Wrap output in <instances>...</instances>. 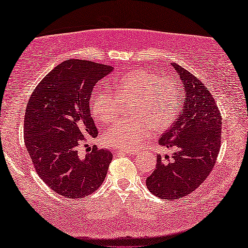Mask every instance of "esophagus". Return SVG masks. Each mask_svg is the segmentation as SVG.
<instances>
[{"label": "esophagus", "instance_id": "1", "mask_svg": "<svg viewBox=\"0 0 248 248\" xmlns=\"http://www.w3.org/2000/svg\"><path fill=\"white\" fill-rule=\"evenodd\" d=\"M120 152L121 153H124V155H138V152L137 151H135V150H120Z\"/></svg>", "mask_w": 248, "mask_h": 248}]
</instances>
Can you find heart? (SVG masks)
<instances>
[{"label":"heart","mask_w":248,"mask_h":248,"mask_svg":"<svg viewBox=\"0 0 248 248\" xmlns=\"http://www.w3.org/2000/svg\"><path fill=\"white\" fill-rule=\"evenodd\" d=\"M182 100L174 78L135 70L115 81L113 93H93L89 107L98 124H107L119 115L120 104L131 101L132 117L112 124L103 135V141L110 147L132 150L150 136L152 128L164 130L173 124L182 107Z\"/></svg>","instance_id":"obj_1"}]
</instances>
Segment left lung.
<instances>
[{"mask_svg":"<svg viewBox=\"0 0 248 248\" xmlns=\"http://www.w3.org/2000/svg\"><path fill=\"white\" fill-rule=\"evenodd\" d=\"M183 87L182 109L159 144L173 149L172 156L156 155V166L145 180L148 190L173 201L190 194L215 166L222 141V117L210 90L188 70L172 62Z\"/></svg>","mask_w":248,"mask_h":248,"instance_id":"8db88e82","label":"left lung"}]
</instances>
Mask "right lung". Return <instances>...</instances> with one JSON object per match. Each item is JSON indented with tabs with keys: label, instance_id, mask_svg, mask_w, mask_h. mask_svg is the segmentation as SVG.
<instances>
[{
	"label": "right lung",
	"instance_id": "right-lung-1",
	"mask_svg": "<svg viewBox=\"0 0 248 248\" xmlns=\"http://www.w3.org/2000/svg\"><path fill=\"white\" fill-rule=\"evenodd\" d=\"M112 69L90 61L62 62L43 78L26 106L27 152L39 178L65 198H86L107 174L111 152L95 145L81 156L78 147L98 136L89 100L93 86Z\"/></svg>",
	"mask_w": 248,
	"mask_h": 248
}]
</instances>
